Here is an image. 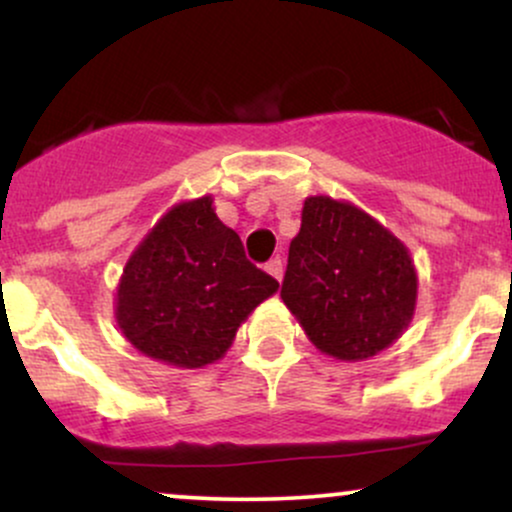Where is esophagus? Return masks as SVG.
Here are the masks:
<instances>
[{
	"instance_id": "esophagus-1",
	"label": "esophagus",
	"mask_w": 512,
	"mask_h": 512,
	"mask_svg": "<svg viewBox=\"0 0 512 512\" xmlns=\"http://www.w3.org/2000/svg\"><path fill=\"white\" fill-rule=\"evenodd\" d=\"M264 269H267V272L272 274L276 281H281V276H284V264H281L279 257H274V260H269L267 267H264Z\"/></svg>"
}]
</instances>
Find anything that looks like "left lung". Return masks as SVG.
Here are the masks:
<instances>
[{
	"mask_svg": "<svg viewBox=\"0 0 512 512\" xmlns=\"http://www.w3.org/2000/svg\"><path fill=\"white\" fill-rule=\"evenodd\" d=\"M409 248L356 204L308 197L281 298L322 354L366 361L395 344L416 310Z\"/></svg>",
	"mask_w": 512,
	"mask_h": 512,
	"instance_id": "1",
	"label": "left lung"
}]
</instances>
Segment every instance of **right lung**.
<instances>
[{"mask_svg": "<svg viewBox=\"0 0 512 512\" xmlns=\"http://www.w3.org/2000/svg\"><path fill=\"white\" fill-rule=\"evenodd\" d=\"M279 289L245 260L243 243L204 195L170 207L134 248L115 293L122 337L173 368H204L231 349L238 327Z\"/></svg>", "mask_w": 512, "mask_h": 512, "instance_id": "1", "label": "right lung"}]
</instances>
